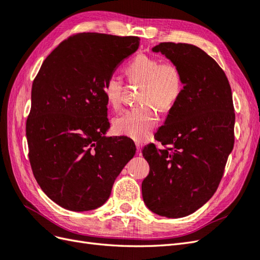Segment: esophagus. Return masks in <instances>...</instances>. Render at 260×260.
<instances>
[{
  "label": "esophagus",
  "mask_w": 260,
  "mask_h": 260,
  "mask_svg": "<svg viewBox=\"0 0 260 260\" xmlns=\"http://www.w3.org/2000/svg\"><path fill=\"white\" fill-rule=\"evenodd\" d=\"M136 146H137V151H138V153H141V149H142V143H136Z\"/></svg>",
  "instance_id": "esophagus-1"
}]
</instances>
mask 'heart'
Masks as SVG:
<instances>
[{"label": "heart", "mask_w": 260, "mask_h": 260, "mask_svg": "<svg viewBox=\"0 0 260 260\" xmlns=\"http://www.w3.org/2000/svg\"><path fill=\"white\" fill-rule=\"evenodd\" d=\"M125 73L130 82L143 83L140 103L144 106L128 109L117 117L114 128L118 135L135 141H145L158 122V115L153 106L161 112H168L174 107L182 91V76L175 62L160 61L145 54L133 58ZM103 90L108 105L119 109L123 94L121 77L115 74L109 76Z\"/></svg>", "instance_id": "heart-1"}]
</instances>
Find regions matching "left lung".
I'll list each match as a JSON object with an SVG mask.
<instances>
[{
    "mask_svg": "<svg viewBox=\"0 0 260 260\" xmlns=\"http://www.w3.org/2000/svg\"><path fill=\"white\" fill-rule=\"evenodd\" d=\"M153 52L178 66L183 89L155 135L164 148L142 151L149 165L142 196L155 214L180 218L208 202L222 179L234 145L232 92L221 67L198 46L162 42Z\"/></svg>",
    "mask_w": 260,
    "mask_h": 260,
    "instance_id": "left-lung-1",
    "label": "left lung"
}]
</instances>
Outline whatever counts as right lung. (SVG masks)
I'll use <instances>...</instances> for the list:
<instances>
[{
    "label": "right lung",
    "instance_id": "1",
    "mask_svg": "<svg viewBox=\"0 0 260 260\" xmlns=\"http://www.w3.org/2000/svg\"><path fill=\"white\" fill-rule=\"evenodd\" d=\"M140 45L138 37L83 32L45 58L31 90L29 160L42 191L62 208L95 209L136 154L127 137H105L104 84Z\"/></svg>",
    "mask_w": 260,
    "mask_h": 260
}]
</instances>
